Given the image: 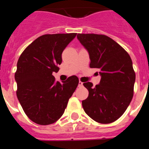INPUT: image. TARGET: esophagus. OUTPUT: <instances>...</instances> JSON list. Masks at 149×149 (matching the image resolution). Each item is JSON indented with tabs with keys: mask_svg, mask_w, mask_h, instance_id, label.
I'll return each instance as SVG.
<instances>
[{
	"mask_svg": "<svg viewBox=\"0 0 149 149\" xmlns=\"http://www.w3.org/2000/svg\"><path fill=\"white\" fill-rule=\"evenodd\" d=\"M83 86V83H82L81 81H79V83H78V87H82Z\"/></svg>",
	"mask_w": 149,
	"mask_h": 149,
	"instance_id": "obj_1",
	"label": "esophagus"
}]
</instances>
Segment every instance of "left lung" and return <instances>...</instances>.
I'll return each instance as SVG.
<instances>
[{
    "instance_id": "1",
    "label": "left lung",
    "mask_w": 149,
    "mask_h": 149,
    "mask_svg": "<svg viewBox=\"0 0 149 149\" xmlns=\"http://www.w3.org/2000/svg\"><path fill=\"white\" fill-rule=\"evenodd\" d=\"M78 40L88 50L90 68L100 70L101 80L94 88L90 82L83 85L89 95L82 102L83 109L97 123L108 124L120 117L134 94L135 73L129 54L105 35L78 33Z\"/></svg>"
}]
</instances>
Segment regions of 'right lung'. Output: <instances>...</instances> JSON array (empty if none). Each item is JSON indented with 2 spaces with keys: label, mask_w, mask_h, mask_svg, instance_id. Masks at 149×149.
Listing matches in <instances>:
<instances>
[{
  "label": "right lung",
  "mask_w": 149,
  "mask_h": 149,
  "mask_svg": "<svg viewBox=\"0 0 149 149\" xmlns=\"http://www.w3.org/2000/svg\"><path fill=\"white\" fill-rule=\"evenodd\" d=\"M76 33L45 34L36 39L22 53L15 78L17 96L24 111L36 123H55L64 113L69 98L78 86V77L55 81L61 54Z\"/></svg>",
  "instance_id": "right-lung-1"
}]
</instances>
